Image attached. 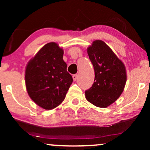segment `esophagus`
<instances>
[{
  "label": "esophagus",
  "instance_id": "34e87169",
  "mask_svg": "<svg viewBox=\"0 0 150 150\" xmlns=\"http://www.w3.org/2000/svg\"><path fill=\"white\" fill-rule=\"evenodd\" d=\"M72 78H73V80H74V81H77V79H78V75H77V74L73 75V76H72Z\"/></svg>",
  "mask_w": 150,
  "mask_h": 150
}]
</instances>
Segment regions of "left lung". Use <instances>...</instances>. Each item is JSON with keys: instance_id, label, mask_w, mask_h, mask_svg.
<instances>
[{"instance_id": "left-lung-1", "label": "left lung", "mask_w": 150, "mask_h": 150, "mask_svg": "<svg viewBox=\"0 0 150 150\" xmlns=\"http://www.w3.org/2000/svg\"><path fill=\"white\" fill-rule=\"evenodd\" d=\"M95 71L92 87L85 91V97L98 107L106 108L118 99L126 83L124 63L103 41L96 40L87 48Z\"/></svg>"}]
</instances>
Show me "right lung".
Wrapping results in <instances>:
<instances>
[{
	"label": "right lung",
	"instance_id": "right-lung-1",
	"mask_svg": "<svg viewBox=\"0 0 150 150\" xmlns=\"http://www.w3.org/2000/svg\"><path fill=\"white\" fill-rule=\"evenodd\" d=\"M63 54V49L58 44L48 43L26 65L25 83L28 96L46 110L53 109L64 100L73 82Z\"/></svg>",
	"mask_w": 150,
	"mask_h": 150
}]
</instances>
